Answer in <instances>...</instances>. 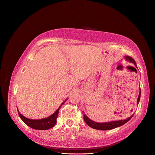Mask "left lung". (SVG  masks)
I'll return each instance as SVG.
<instances>
[{
  "instance_id": "obj_1",
  "label": "left lung",
  "mask_w": 155,
  "mask_h": 155,
  "mask_svg": "<svg viewBox=\"0 0 155 155\" xmlns=\"http://www.w3.org/2000/svg\"><path fill=\"white\" fill-rule=\"evenodd\" d=\"M124 59L126 61H128L132 63H134L135 66L137 67L136 63L133 58H132L130 56H127L126 55V56L124 57ZM140 97H141V89H140V94H139L138 97H137V105L139 104V102H140ZM134 114H133L132 115L130 116V117L127 118L126 119H124V120H114V121H110V122H102V123L96 122L92 120L91 119H90L88 117H87L85 114H84V117H83V118H84V120L85 121L86 124H88L89 126H90L91 128L96 129V130H109L116 128H118V127H120L122 125H124L133 117Z\"/></svg>"
}]
</instances>
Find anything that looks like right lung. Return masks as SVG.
Here are the masks:
<instances>
[{
	"instance_id": "1",
	"label": "right lung",
	"mask_w": 155,
	"mask_h": 155,
	"mask_svg": "<svg viewBox=\"0 0 155 155\" xmlns=\"http://www.w3.org/2000/svg\"><path fill=\"white\" fill-rule=\"evenodd\" d=\"M67 100H65L63 101L61 105L59 106V107L55 110V111L51 114V115L48 117L45 118H41V119H31L28 118L27 117H25L23 115L19 113V110L18 109V112L19 114V116L20 118L23 120V122L26 124L27 126H29L30 128H32L35 130H48L52 128L56 124L57 121V118L59 113V109L61 107V105L64 104L66 101Z\"/></svg>"
}]
</instances>
